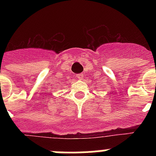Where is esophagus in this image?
<instances>
[{
    "label": "esophagus",
    "mask_w": 156,
    "mask_h": 156,
    "mask_svg": "<svg viewBox=\"0 0 156 156\" xmlns=\"http://www.w3.org/2000/svg\"><path fill=\"white\" fill-rule=\"evenodd\" d=\"M76 77H77V78H78V79H79V80H83V74H81V73L77 74Z\"/></svg>",
    "instance_id": "34e87169"
}]
</instances>
